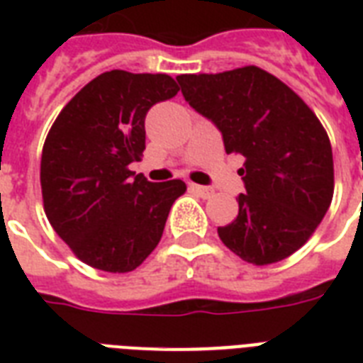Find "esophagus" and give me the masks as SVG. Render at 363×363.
I'll return each mask as SVG.
<instances>
[{"mask_svg": "<svg viewBox=\"0 0 363 363\" xmlns=\"http://www.w3.org/2000/svg\"><path fill=\"white\" fill-rule=\"evenodd\" d=\"M190 188H192L194 192L198 194V196H201V198H211V196H213V194H215V190H213V188H209V186H201V184H190Z\"/></svg>", "mask_w": 363, "mask_h": 363, "instance_id": "obj_1", "label": "esophagus"}]
</instances>
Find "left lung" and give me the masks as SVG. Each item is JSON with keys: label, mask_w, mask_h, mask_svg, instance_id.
I'll return each mask as SVG.
<instances>
[{"label": "left lung", "mask_w": 363, "mask_h": 363, "mask_svg": "<svg viewBox=\"0 0 363 363\" xmlns=\"http://www.w3.org/2000/svg\"><path fill=\"white\" fill-rule=\"evenodd\" d=\"M182 96L222 131L226 152L245 156L239 215L218 228L254 265L288 258L315 233L333 198L330 137L309 105L256 65L179 75Z\"/></svg>", "instance_id": "left-lung-1"}]
</instances>
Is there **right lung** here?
Listing matches in <instances>:
<instances>
[{
	"mask_svg": "<svg viewBox=\"0 0 363 363\" xmlns=\"http://www.w3.org/2000/svg\"><path fill=\"white\" fill-rule=\"evenodd\" d=\"M165 73L113 69L65 105L41 156L45 215L77 258L107 273H128L162 239L171 205L186 192L179 179L150 182L130 169L145 150V116L177 96Z\"/></svg>",
	"mask_w": 363,
	"mask_h": 363,
	"instance_id": "add662e5",
	"label": "right lung"
}]
</instances>
